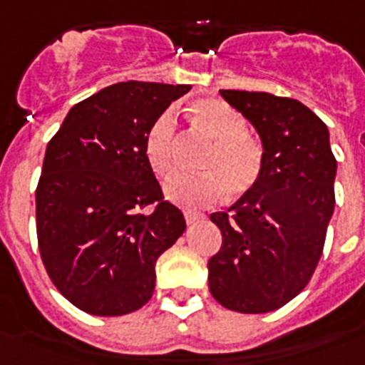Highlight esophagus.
Listing matches in <instances>:
<instances>
[{"instance_id":"34e87169","label":"esophagus","mask_w":365,"mask_h":365,"mask_svg":"<svg viewBox=\"0 0 365 365\" xmlns=\"http://www.w3.org/2000/svg\"><path fill=\"white\" fill-rule=\"evenodd\" d=\"M183 217H185V222L187 223H195L197 220H202L205 214H200V212H193V210H185L183 212Z\"/></svg>"}]
</instances>
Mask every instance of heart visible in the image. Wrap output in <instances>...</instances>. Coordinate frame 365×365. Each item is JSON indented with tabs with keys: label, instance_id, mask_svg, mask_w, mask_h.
<instances>
[{
	"label": "heart",
	"instance_id": "heart-1",
	"mask_svg": "<svg viewBox=\"0 0 365 365\" xmlns=\"http://www.w3.org/2000/svg\"><path fill=\"white\" fill-rule=\"evenodd\" d=\"M197 125L214 140V148L202 168L206 174H176L165 185L166 197L182 206H206L223 195L248 193L259 180L265 165L263 143L250 134L248 123L239 110L220 98H199L191 104ZM176 121L172 111L160 113L149 126L143 153L151 170L166 178L176 165Z\"/></svg>",
	"mask_w": 365,
	"mask_h": 365
}]
</instances>
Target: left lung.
<instances>
[{
	"label": "left lung",
	"instance_id": "obj_1",
	"mask_svg": "<svg viewBox=\"0 0 365 365\" xmlns=\"http://www.w3.org/2000/svg\"><path fill=\"white\" fill-rule=\"evenodd\" d=\"M259 132V180L229 212L210 220L222 248L208 261L214 299L244 314L277 311L311 280L335 206L337 170L328 126L297 100L220 91Z\"/></svg>",
	"mask_w": 365,
	"mask_h": 365
}]
</instances>
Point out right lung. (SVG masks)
<instances>
[{"label": "right lung", "mask_w": 365, "mask_h": 365, "mask_svg": "<svg viewBox=\"0 0 365 365\" xmlns=\"http://www.w3.org/2000/svg\"><path fill=\"white\" fill-rule=\"evenodd\" d=\"M191 85L128 81L76 104L51 138L36 189L39 254L77 309L121 317L151 299L155 263L185 231L143 153L151 123ZM153 205L149 217L141 214Z\"/></svg>", "instance_id": "1"}]
</instances>
